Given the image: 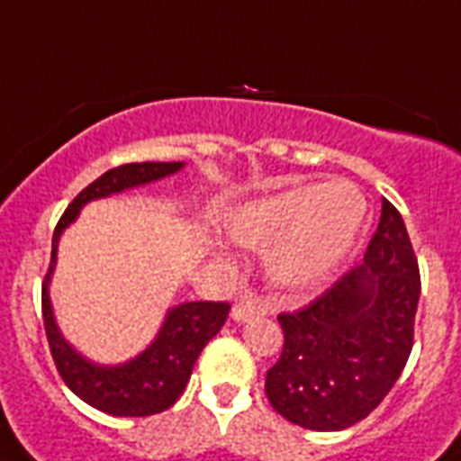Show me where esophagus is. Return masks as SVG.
Masks as SVG:
<instances>
[{
	"mask_svg": "<svg viewBox=\"0 0 461 461\" xmlns=\"http://www.w3.org/2000/svg\"><path fill=\"white\" fill-rule=\"evenodd\" d=\"M260 313H263V306L256 302H249V299H246V302L234 303V308H231V318H234L237 322H244L249 321V318H253V315H260Z\"/></svg>",
	"mask_w": 461,
	"mask_h": 461,
	"instance_id": "obj_1",
	"label": "esophagus"
}]
</instances>
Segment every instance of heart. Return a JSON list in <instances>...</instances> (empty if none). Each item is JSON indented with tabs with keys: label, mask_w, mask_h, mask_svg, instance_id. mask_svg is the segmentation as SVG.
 Segmentation results:
<instances>
[{
	"label": "heart",
	"mask_w": 461,
	"mask_h": 461,
	"mask_svg": "<svg viewBox=\"0 0 461 461\" xmlns=\"http://www.w3.org/2000/svg\"><path fill=\"white\" fill-rule=\"evenodd\" d=\"M366 212L357 186L332 181L246 203L227 215L224 230L237 244L263 251L267 280L303 289L342 266L364 231Z\"/></svg>",
	"instance_id": "b5f03b06"
}]
</instances>
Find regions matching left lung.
<instances>
[{"instance_id":"1","label":"left lung","mask_w":461,"mask_h":461,"mask_svg":"<svg viewBox=\"0 0 461 461\" xmlns=\"http://www.w3.org/2000/svg\"><path fill=\"white\" fill-rule=\"evenodd\" d=\"M419 296L407 227L383 198L364 263L308 306L277 315L285 344L266 375L275 411L308 430H342L366 419L407 366Z\"/></svg>"}]
</instances>
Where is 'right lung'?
Wrapping results in <instances>:
<instances>
[{
	"label": "right lung",
	"instance_id": "add662e5",
	"mask_svg": "<svg viewBox=\"0 0 461 461\" xmlns=\"http://www.w3.org/2000/svg\"><path fill=\"white\" fill-rule=\"evenodd\" d=\"M181 167L184 162H131V165L114 167L76 195L54 230L52 258H50V270L42 282V321H45L47 342H50L54 366L68 390L104 414L150 416L172 407L186 390L195 358L203 347L220 332L227 321L230 303H179L167 311L158 337L139 357L117 366H100L95 361H88L64 339L57 328L52 302H50V280H52L54 263H57L61 231L74 222L86 203L165 179L169 174L179 172Z\"/></svg>",
	"mask_w": 461,
	"mask_h": 461
}]
</instances>
